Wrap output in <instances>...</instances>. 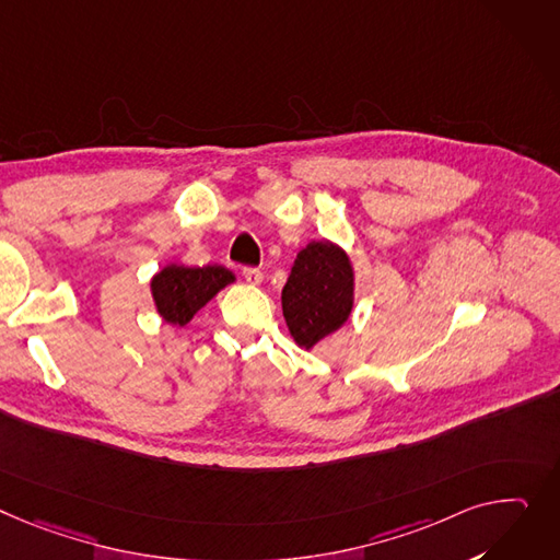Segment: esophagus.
<instances>
[{"label": "esophagus", "instance_id": "1", "mask_svg": "<svg viewBox=\"0 0 560 560\" xmlns=\"http://www.w3.org/2000/svg\"><path fill=\"white\" fill-rule=\"evenodd\" d=\"M243 277H245V281L249 285H260V283H264V275H260V270H256V268H245Z\"/></svg>", "mask_w": 560, "mask_h": 560}]
</instances>
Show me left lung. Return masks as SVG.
I'll return each mask as SVG.
<instances>
[{
	"mask_svg": "<svg viewBox=\"0 0 560 560\" xmlns=\"http://www.w3.org/2000/svg\"><path fill=\"white\" fill-rule=\"evenodd\" d=\"M355 306V270L347 249L328 238L311 241L296 254L281 290V308L290 338L313 351L340 330Z\"/></svg>",
	"mask_w": 560,
	"mask_h": 560,
	"instance_id": "obj_1",
	"label": "left lung"
}]
</instances>
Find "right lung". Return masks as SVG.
<instances>
[{"mask_svg": "<svg viewBox=\"0 0 560 560\" xmlns=\"http://www.w3.org/2000/svg\"><path fill=\"white\" fill-rule=\"evenodd\" d=\"M234 281L236 277L222 266L186 268L168 264L153 275L151 294L155 311L164 322L186 326L220 290H225Z\"/></svg>", "mask_w": 560, "mask_h": 560, "instance_id": "1", "label": "right lung"}]
</instances>
